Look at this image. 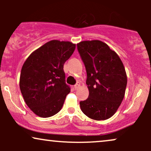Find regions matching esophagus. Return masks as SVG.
Masks as SVG:
<instances>
[{"label":"esophagus","mask_w":151,"mask_h":151,"mask_svg":"<svg viewBox=\"0 0 151 151\" xmlns=\"http://www.w3.org/2000/svg\"><path fill=\"white\" fill-rule=\"evenodd\" d=\"M79 86H80V84H79V82H77V84H75V85H74V89H75V90H76V89H78V88H79Z\"/></svg>","instance_id":"esophagus-1"}]
</instances>
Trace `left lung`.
Returning a JSON list of instances; mask_svg holds the SVG:
<instances>
[{"label":"left lung","mask_w":151,"mask_h":151,"mask_svg":"<svg viewBox=\"0 0 151 151\" xmlns=\"http://www.w3.org/2000/svg\"><path fill=\"white\" fill-rule=\"evenodd\" d=\"M85 66L89 94L81 101L82 112L91 119L111 117L124 99L127 77L119 55L100 40L83 41L77 45Z\"/></svg>","instance_id":"obj_1"}]
</instances>
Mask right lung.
Here are the masks:
<instances>
[{"mask_svg": "<svg viewBox=\"0 0 151 151\" xmlns=\"http://www.w3.org/2000/svg\"><path fill=\"white\" fill-rule=\"evenodd\" d=\"M75 50L70 42L52 40L34 51L23 64L20 88L26 104L36 115L52 116L61 110L70 86L64 64Z\"/></svg>", "mask_w": 151, "mask_h": 151, "instance_id": "right-lung-1", "label": "right lung"}]
</instances>
